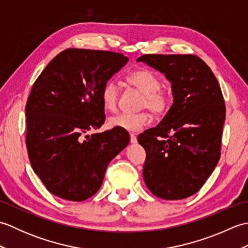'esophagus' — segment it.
Instances as JSON below:
<instances>
[{"mask_svg": "<svg viewBox=\"0 0 248 248\" xmlns=\"http://www.w3.org/2000/svg\"><path fill=\"white\" fill-rule=\"evenodd\" d=\"M130 140H131V144H136V143H138V139H136V136L133 133L130 134Z\"/></svg>", "mask_w": 248, "mask_h": 248, "instance_id": "esophagus-1", "label": "esophagus"}]
</instances>
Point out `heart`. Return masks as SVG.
Segmentation results:
<instances>
[{"label":"heart","mask_w":248,"mask_h":248,"mask_svg":"<svg viewBox=\"0 0 248 248\" xmlns=\"http://www.w3.org/2000/svg\"><path fill=\"white\" fill-rule=\"evenodd\" d=\"M128 82L144 94L141 108H148L150 112L160 116L170 108V96L162 91V81L155 72L148 69H140L131 72L127 78ZM103 107L109 112H114L118 107L119 86L116 81L110 80L105 84L102 93ZM149 115L143 112L139 114L123 113L108 119L110 128H118L130 132H136L149 124Z\"/></svg>","instance_id":"1"}]
</instances>
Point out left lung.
<instances>
[{
  "label": "left lung",
  "mask_w": 248,
  "mask_h": 248,
  "mask_svg": "<svg viewBox=\"0 0 248 248\" xmlns=\"http://www.w3.org/2000/svg\"><path fill=\"white\" fill-rule=\"evenodd\" d=\"M171 83L173 103L156 127L139 136L146 150L143 176L166 200L197 193L220 156L226 107L217 78L196 55L146 54L138 59Z\"/></svg>",
  "instance_id": "1"
}]
</instances>
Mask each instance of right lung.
<instances>
[{"label": "right lung", "instance_id": "add662e5", "mask_svg": "<svg viewBox=\"0 0 248 248\" xmlns=\"http://www.w3.org/2000/svg\"><path fill=\"white\" fill-rule=\"evenodd\" d=\"M128 61L114 52L67 49L35 81L25 107L26 148L35 173L55 196H93L109 162L130 143L118 128L87 134L104 124L102 89Z\"/></svg>", "mask_w": 248, "mask_h": 248}]
</instances>
